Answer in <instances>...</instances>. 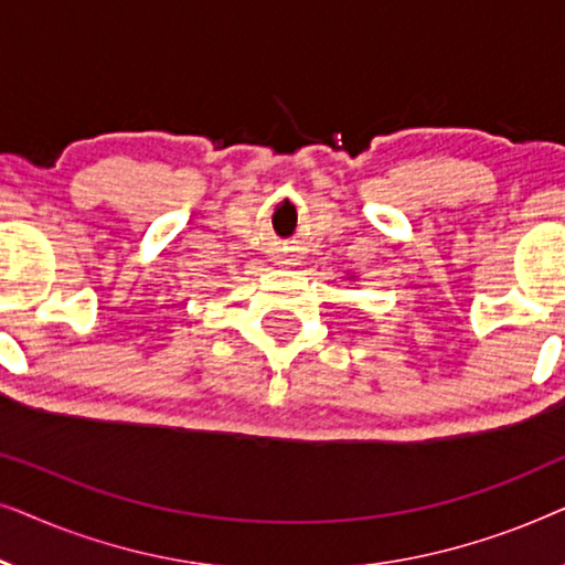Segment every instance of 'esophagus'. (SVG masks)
<instances>
[{
	"label": "esophagus",
	"instance_id": "obj_1",
	"mask_svg": "<svg viewBox=\"0 0 565 565\" xmlns=\"http://www.w3.org/2000/svg\"><path fill=\"white\" fill-rule=\"evenodd\" d=\"M275 262H277V265H280V267H298V265H300V259L292 257V254H277Z\"/></svg>",
	"mask_w": 565,
	"mask_h": 565
}]
</instances>
